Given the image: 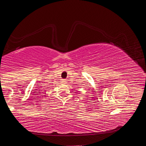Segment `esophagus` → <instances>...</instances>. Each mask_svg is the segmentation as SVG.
<instances>
[{"instance_id": "obj_1", "label": "esophagus", "mask_w": 146, "mask_h": 146, "mask_svg": "<svg viewBox=\"0 0 146 146\" xmlns=\"http://www.w3.org/2000/svg\"><path fill=\"white\" fill-rule=\"evenodd\" d=\"M65 80H63V81H64V82H65Z\"/></svg>"}]
</instances>
